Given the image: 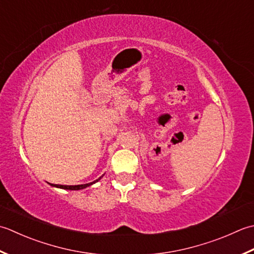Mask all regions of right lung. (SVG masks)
<instances>
[{
  "label": "right lung",
  "mask_w": 254,
  "mask_h": 254,
  "mask_svg": "<svg viewBox=\"0 0 254 254\" xmlns=\"http://www.w3.org/2000/svg\"><path fill=\"white\" fill-rule=\"evenodd\" d=\"M104 175V174H103ZM103 175L101 178H98L97 180H95V181H93V182H91V183H87V184H81V185H58V184H50L51 186H54V188H57V189H62V190H83V189H85V188H89V186H91V185H93V184H95L96 182H98V181H100L102 178H103Z\"/></svg>",
  "instance_id": "obj_1"
}]
</instances>
